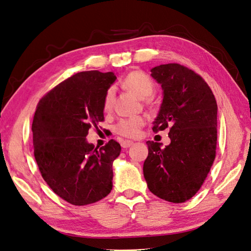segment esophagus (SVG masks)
<instances>
[{
  "label": "esophagus",
  "mask_w": 251,
  "mask_h": 251,
  "mask_svg": "<svg viewBox=\"0 0 251 251\" xmlns=\"http://www.w3.org/2000/svg\"><path fill=\"white\" fill-rule=\"evenodd\" d=\"M133 144L134 143H133L132 141H124L121 143V146H122V148H129L132 146Z\"/></svg>",
  "instance_id": "1"
}]
</instances>
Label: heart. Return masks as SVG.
Masks as SVG:
<instances>
[{
  "mask_svg": "<svg viewBox=\"0 0 251 251\" xmlns=\"http://www.w3.org/2000/svg\"><path fill=\"white\" fill-rule=\"evenodd\" d=\"M122 87L129 90L137 98L142 100L148 99L154 92V82L150 77L142 71H133L127 74L121 82ZM115 100V91L113 88H109L104 96L103 109L105 111H110L113 108ZM146 124L143 117H133V118L121 119L116 126V131L118 134L134 138L140 135L143 126Z\"/></svg>",
  "mask_w": 251,
  "mask_h": 251,
  "instance_id": "obj_1",
  "label": "heart"
}]
</instances>
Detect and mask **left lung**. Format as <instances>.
<instances>
[{"label": "left lung", "instance_id": "8db88e82", "mask_svg": "<svg viewBox=\"0 0 251 251\" xmlns=\"http://www.w3.org/2000/svg\"><path fill=\"white\" fill-rule=\"evenodd\" d=\"M151 76L164 92L152 131L169 127L171 144L161 148L157 142H146L144 177L154 196L183 203L196 196L214 163L218 107L207 82L186 66H155Z\"/></svg>", "mask_w": 251, "mask_h": 251}]
</instances>
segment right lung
<instances>
[{"instance_id": "1", "label": "right lung", "mask_w": 251, "mask_h": 251, "mask_svg": "<svg viewBox=\"0 0 251 251\" xmlns=\"http://www.w3.org/2000/svg\"><path fill=\"white\" fill-rule=\"evenodd\" d=\"M115 80L113 72H80L47 92L36 106L32 132L37 166L50 189L70 204L96 203L113 188L119 143L110 140L98 149L86 136L104 121V96Z\"/></svg>"}]
</instances>
